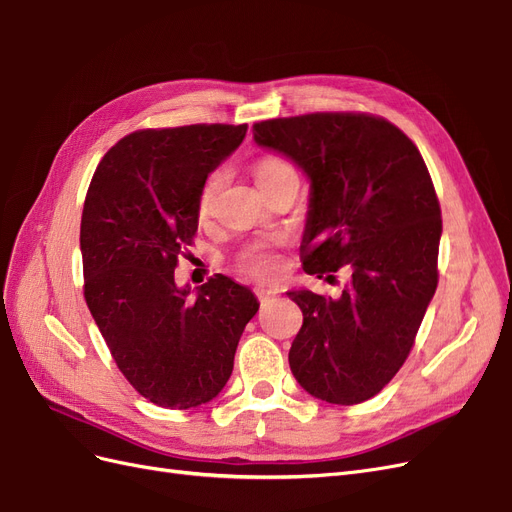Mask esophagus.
Listing matches in <instances>:
<instances>
[{
    "instance_id": "34e87169",
    "label": "esophagus",
    "mask_w": 512,
    "mask_h": 512,
    "mask_svg": "<svg viewBox=\"0 0 512 512\" xmlns=\"http://www.w3.org/2000/svg\"><path fill=\"white\" fill-rule=\"evenodd\" d=\"M255 295H257V300H259L261 304H266V302H270V300H274V298H276V295H278V289L257 287V289H255Z\"/></svg>"
}]
</instances>
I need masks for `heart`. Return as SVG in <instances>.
I'll return each mask as SVG.
<instances>
[{"label":"heart","mask_w":512,"mask_h":512,"mask_svg":"<svg viewBox=\"0 0 512 512\" xmlns=\"http://www.w3.org/2000/svg\"><path fill=\"white\" fill-rule=\"evenodd\" d=\"M287 172H293V168L289 166L287 161H283L280 157H274V155L259 157L255 161V166H253L255 180H257V185L261 189H266L270 183H274L278 176H283ZM219 185H221V172L210 174L208 180L200 189V195H197V212L206 214L210 210ZM236 266L246 276L270 278L278 272V259H276V255H274L270 246L253 244V246H246L244 251H240V255L236 259Z\"/></svg>","instance_id":"b5f03b06"}]
</instances>
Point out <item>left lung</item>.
Wrapping results in <instances>:
<instances>
[{
	"label": "left lung",
	"mask_w": 512,
	"mask_h": 512,
	"mask_svg": "<svg viewBox=\"0 0 512 512\" xmlns=\"http://www.w3.org/2000/svg\"><path fill=\"white\" fill-rule=\"evenodd\" d=\"M253 136L310 178L304 272L329 283L342 266L353 272L340 298L287 293L304 315L291 372L323 402H366L404 366L438 287L442 217L432 176L415 142L368 112L268 119Z\"/></svg>",
	"instance_id": "8db88e82"
}]
</instances>
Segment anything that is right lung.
I'll use <instances>...</instances> for the list:
<instances>
[{
	"instance_id": "add662e5",
	"label": "right lung",
	"mask_w": 512,
	"mask_h": 512,
	"mask_svg": "<svg viewBox=\"0 0 512 512\" xmlns=\"http://www.w3.org/2000/svg\"><path fill=\"white\" fill-rule=\"evenodd\" d=\"M249 125L138 129L97 166L80 221L85 300L114 364L142 398L187 410L217 398L255 295L217 274L187 302L178 257L197 232V195Z\"/></svg>"
}]
</instances>
